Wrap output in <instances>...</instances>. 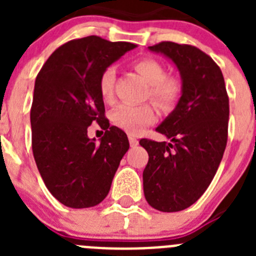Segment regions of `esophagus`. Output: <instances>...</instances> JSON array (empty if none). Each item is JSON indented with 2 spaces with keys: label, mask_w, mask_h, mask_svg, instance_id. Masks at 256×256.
<instances>
[{
  "label": "esophagus",
  "mask_w": 256,
  "mask_h": 256,
  "mask_svg": "<svg viewBox=\"0 0 256 256\" xmlns=\"http://www.w3.org/2000/svg\"><path fill=\"white\" fill-rule=\"evenodd\" d=\"M128 138H130V146H132V148H134V146H137V144H138V140L134 136L130 134V137H128Z\"/></svg>",
  "instance_id": "esophagus-1"
}]
</instances>
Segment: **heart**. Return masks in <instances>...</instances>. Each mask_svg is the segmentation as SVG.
<instances>
[{"label":"heart","mask_w":256,"mask_h":256,"mask_svg":"<svg viewBox=\"0 0 256 256\" xmlns=\"http://www.w3.org/2000/svg\"><path fill=\"white\" fill-rule=\"evenodd\" d=\"M133 69L150 84V98L162 110H172L182 96V83L178 78L166 76L165 68L155 58H142L133 62ZM115 70L108 66L98 78V92L105 102H110L114 96ZM112 119L119 128L134 134L144 126L155 120V112L151 105L122 104L114 108Z\"/></svg>","instance_id":"obj_1"}]
</instances>
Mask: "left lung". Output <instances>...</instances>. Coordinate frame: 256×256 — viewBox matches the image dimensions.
<instances>
[{"label":"left lung","instance_id":"obj_1","mask_svg":"<svg viewBox=\"0 0 256 256\" xmlns=\"http://www.w3.org/2000/svg\"><path fill=\"white\" fill-rule=\"evenodd\" d=\"M148 48L177 65L182 96L156 128L170 142L140 141L148 154L144 194L154 209L180 212L201 198L218 170L227 146L230 100L220 68L200 48L168 40Z\"/></svg>","mask_w":256,"mask_h":256}]
</instances>
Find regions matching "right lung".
I'll return each instance as SVG.
<instances>
[{"instance_id": "obj_1", "label": "right lung", "mask_w": 256, "mask_h": 256, "mask_svg": "<svg viewBox=\"0 0 256 256\" xmlns=\"http://www.w3.org/2000/svg\"><path fill=\"white\" fill-rule=\"evenodd\" d=\"M134 47L97 36L72 40L52 52L36 78L32 150L44 184L65 206L100 204L130 148L126 133L105 118L98 78ZM94 121L106 130L100 142L86 136Z\"/></svg>"}]
</instances>
